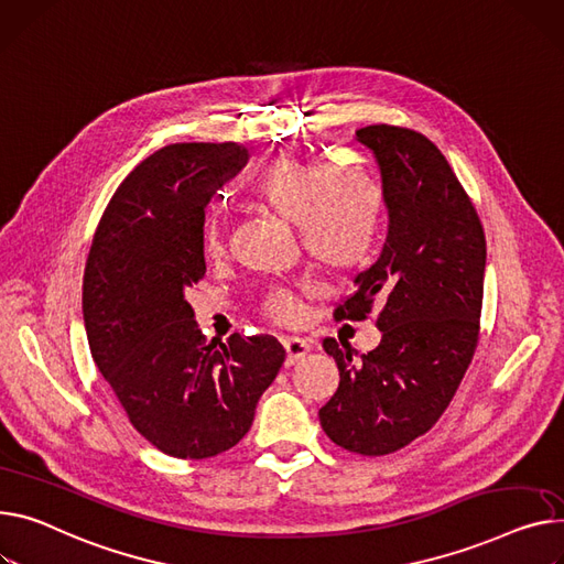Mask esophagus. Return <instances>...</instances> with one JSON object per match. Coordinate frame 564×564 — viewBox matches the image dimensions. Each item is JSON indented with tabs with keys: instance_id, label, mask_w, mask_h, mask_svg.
I'll return each instance as SVG.
<instances>
[{
	"instance_id": "esophagus-1",
	"label": "esophagus",
	"mask_w": 564,
	"mask_h": 564,
	"mask_svg": "<svg viewBox=\"0 0 564 564\" xmlns=\"http://www.w3.org/2000/svg\"><path fill=\"white\" fill-rule=\"evenodd\" d=\"M283 349H285V365H294L302 360L311 351V343L302 340V337H283Z\"/></svg>"
}]
</instances>
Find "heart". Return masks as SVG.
<instances>
[{
  "label": "heart",
  "instance_id": "obj_1",
  "mask_svg": "<svg viewBox=\"0 0 564 564\" xmlns=\"http://www.w3.org/2000/svg\"><path fill=\"white\" fill-rule=\"evenodd\" d=\"M249 193L283 221L294 224L302 247L324 270H351L377 245L383 195L377 181L358 165H326L285 154L251 181ZM224 249L221 224L208 219L206 256L219 258ZM262 313L276 324H294L302 317V304L294 292L279 288L262 299Z\"/></svg>",
  "mask_w": 564,
  "mask_h": 564
}]
</instances>
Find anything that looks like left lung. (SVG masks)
<instances>
[{"label":"left lung","mask_w":564,"mask_h":564,"mask_svg":"<svg viewBox=\"0 0 564 564\" xmlns=\"http://www.w3.org/2000/svg\"><path fill=\"white\" fill-rule=\"evenodd\" d=\"M356 140L379 163L390 224L379 260L356 276V292L333 317L360 322L379 306L383 337L360 362L326 337L340 386L322 405L319 424L347 452L386 456L433 429L474 358L485 234L465 187L426 135L371 124Z\"/></svg>","instance_id":"left-lung-1"}]
</instances>
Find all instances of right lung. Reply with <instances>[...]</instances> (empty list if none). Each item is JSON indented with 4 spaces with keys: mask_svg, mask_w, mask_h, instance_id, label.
<instances>
[{
    "mask_svg": "<svg viewBox=\"0 0 564 564\" xmlns=\"http://www.w3.org/2000/svg\"><path fill=\"white\" fill-rule=\"evenodd\" d=\"M247 159L236 142L159 149L110 197L86 260L93 360L133 429L183 460L236 446L285 360L272 335L206 343L185 299L206 274L204 206Z\"/></svg>",
    "mask_w": 564,
    "mask_h": 564,
    "instance_id": "add662e5",
    "label": "right lung"
}]
</instances>
